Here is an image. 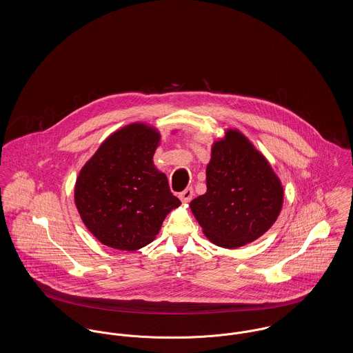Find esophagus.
Returning a JSON list of instances; mask_svg holds the SVG:
<instances>
[{
  "mask_svg": "<svg viewBox=\"0 0 353 353\" xmlns=\"http://www.w3.org/2000/svg\"><path fill=\"white\" fill-rule=\"evenodd\" d=\"M193 194H194L193 189H192V188H187L184 192H181V193L179 194V197H180V200H181L184 204H187V203H189V201L192 200Z\"/></svg>",
  "mask_w": 353,
  "mask_h": 353,
  "instance_id": "obj_1",
  "label": "esophagus"
}]
</instances>
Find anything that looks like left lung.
<instances>
[{"label":"left lung","mask_w":353,"mask_h":353,"mask_svg":"<svg viewBox=\"0 0 353 353\" xmlns=\"http://www.w3.org/2000/svg\"><path fill=\"white\" fill-rule=\"evenodd\" d=\"M284 189L268 160L237 129L213 143L207 193L189 207L208 239L239 248L263 236L277 220Z\"/></svg>","instance_id":"left-lung-1"}]
</instances>
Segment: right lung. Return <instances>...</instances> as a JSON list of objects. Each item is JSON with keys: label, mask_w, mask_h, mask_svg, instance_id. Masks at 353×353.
Listing matches in <instances>:
<instances>
[{"label": "right lung", "mask_w": 353, "mask_h": 353, "mask_svg": "<svg viewBox=\"0 0 353 353\" xmlns=\"http://www.w3.org/2000/svg\"><path fill=\"white\" fill-rule=\"evenodd\" d=\"M160 139L153 126L126 125L105 140L79 173L76 207L85 227L106 247H145L166 214L181 204L153 164Z\"/></svg>", "instance_id": "1"}]
</instances>
